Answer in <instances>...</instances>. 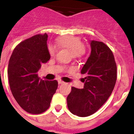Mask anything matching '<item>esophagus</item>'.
Returning <instances> with one entry per match:
<instances>
[{"label":"esophagus","mask_w":134,"mask_h":134,"mask_svg":"<svg viewBox=\"0 0 134 134\" xmlns=\"http://www.w3.org/2000/svg\"><path fill=\"white\" fill-rule=\"evenodd\" d=\"M65 82L64 81H62V80H58V84L59 85H63V84H64Z\"/></svg>","instance_id":"34e87169"}]
</instances>
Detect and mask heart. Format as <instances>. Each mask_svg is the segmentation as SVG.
I'll return each instance as SVG.
<instances>
[{"label": "heart", "instance_id": "heart-1", "mask_svg": "<svg viewBox=\"0 0 134 134\" xmlns=\"http://www.w3.org/2000/svg\"><path fill=\"white\" fill-rule=\"evenodd\" d=\"M57 44L61 48L70 50L73 58H79L85 53V46L82 44L80 37L77 36H63L57 40ZM48 52L51 55H54L56 48L52 45L48 46Z\"/></svg>", "mask_w": 134, "mask_h": 134}]
</instances>
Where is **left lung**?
I'll return each instance as SVG.
<instances>
[{
    "instance_id": "1",
    "label": "left lung",
    "mask_w": 134,
    "mask_h": 134,
    "mask_svg": "<svg viewBox=\"0 0 134 134\" xmlns=\"http://www.w3.org/2000/svg\"><path fill=\"white\" fill-rule=\"evenodd\" d=\"M91 53L81 70L84 88L74 86L67 97L69 111L79 117L97 111L112 93L117 80V65L112 51L103 42L91 41Z\"/></svg>"
}]
</instances>
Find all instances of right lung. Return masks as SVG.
Returning <instances> with one entry per match:
<instances>
[{
  "mask_svg": "<svg viewBox=\"0 0 134 134\" xmlns=\"http://www.w3.org/2000/svg\"><path fill=\"white\" fill-rule=\"evenodd\" d=\"M48 35L38 34L21 41L15 47L8 65L11 93L21 108L32 114L48 109L58 88V81L42 80L37 72L50 58Z\"/></svg>",
  "mask_w": 134,
  "mask_h": 134,
  "instance_id": "1",
  "label": "right lung"
}]
</instances>
